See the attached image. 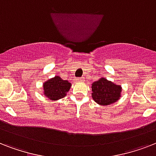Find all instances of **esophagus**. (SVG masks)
<instances>
[{"label": "esophagus", "mask_w": 156, "mask_h": 156, "mask_svg": "<svg viewBox=\"0 0 156 156\" xmlns=\"http://www.w3.org/2000/svg\"><path fill=\"white\" fill-rule=\"evenodd\" d=\"M83 81L84 80H83V78H77V79H76V82H78H78H83Z\"/></svg>", "instance_id": "obj_1"}]
</instances>
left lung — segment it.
I'll list each match as a JSON object with an SVG mask.
<instances>
[{
	"mask_svg": "<svg viewBox=\"0 0 156 156\" xmlns=\"http://www.w3.org/2000/svg\"><path fill=\"white\" fill-rule=\"evenodd\" d=\"M91 90L93 100L100 105L107 106L116 103L121 98L122 87L102 77L92 83Z\"/></svg>",
	"mask_w": 156,
	"mask_h": 156,
	"instance_id": "left-lung-1",
	"label": "left lung"
}]
</instances>
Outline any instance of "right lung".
I'll use <instances>...</instances> for the list:
<instances>
[{
  "instance_id": "add662e5",
  "label": "right lung",
  "mask_w": 156,
  "mask_h": 156,
  "mask_svg": "<svg viewBox=\"0 0 156 156\" xmlns=\"http://www.w3.org/2000/svg\"><path fill=\"white\" fill-rule=\"evenodd\" d=\"M71 83L69 81L63 80L59 76H55L43 83L44 95L49 100H56L62 99L67 95L71 87Z\"/></svg>"
}]
</instances>
